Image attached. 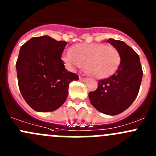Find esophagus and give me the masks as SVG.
Returning <instances> with one entry per match:
<instances>
[{"instance_id": "34e87169", "label": "esophagus", "mask_w": 156, "mask_h": 156, "mask_svg": "<svg viewBox=\"0 0 156 156\" xmlns=\"http://www.w3.org/2000/svg\"><path fill=\"white\" fill-rule=\"evenodd\" d=\"M79 79H80V81H86L87 80V78H82V77H81V76H80L79 77Z\"/></svg>"}]
</instances>
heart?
<instances>
[{
	"label": "heart",
	"instance_id": "b5f03b06",
	"mask_svg": "<svg viewBox=\"0 0 156 156\" xmlns=\"http://www.w3.org/2000/svg\"><path fill=\"white\" fill-rule=\"evenodd\" d=\"M64 61L72 70L82 68L94 78H106L118 69L120 56L114 47L104 44H81L64 55Z\"/></svg>",
	"mask_w": 156,
	"mask_h": 156
}]
</instances>
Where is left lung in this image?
<instances>
[{
  "label": "left lung",
  "mask_w": 156,
  "mask_h": 156,
  "mask_svg": "<svg viewBox=\"0 0 156 156\" xmlns=\"http://www.w3.org/2000/svg\"><path fill=\"white\" fill-rule=\"evenodd\" d=\"M118 50L121 61L114 75L98 81V87L89 93L90 101L99 112L108 115L123 112L137 97L143 70L137 53L124 41L109 38Z\"/></svg>",
  "instance_id": "obj_1"
}]
</instances>
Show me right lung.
<instances>
[{
  "label": "right lung",
  "mask_w": 156,
  "mask_h": 156,
  "mask_svg": "<svg viewBox=\"0 0 156 156\" xmlns=\"http://www.w3.org/2000/svg\"><path fill=\"white\" fill-rule=\"evenodd\" d=\"M67 42L48 35L31 37L21 47L16 61L22 96L37 112H53L65 103L69 86L78 75L66 70L62 53Z\"/></svg>",
  "instance_id": "right-lung-1"
}]
</instances>
